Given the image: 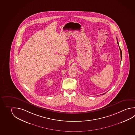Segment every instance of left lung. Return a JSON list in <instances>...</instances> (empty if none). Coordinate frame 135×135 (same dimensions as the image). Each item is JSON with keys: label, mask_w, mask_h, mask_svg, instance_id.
Wrapping results in <instances>:
<instances>
[{"label": "left lung", "mask_w": 135, "mask_h": 135, "mask_svg": "<svg viewBox=\"0 0 135 135\" xmlns=\"http://www.w3.org/2000/svg\"><path fill=\"white\" fill-rule=\"evenodd\" d=\"M118 40V39H117ZM117 43H118V46H119V44H118V41H117ZM119 49H120V55H121V59H122V51H121V50L120 49V47H119ZM105 93L103 94H102V95H104V94H105Z\"/></svg>", "instance_id": "left-lung-1"}]
</instances>
